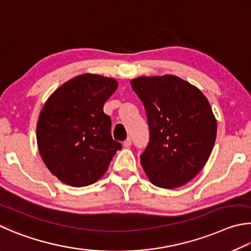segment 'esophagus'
Segmentation results:
<instances>
[{"instance_id": "obj_1", "label": "esophagus", "mask_w": 251, "mask_h": 251, "mask_svg": "<svg viewBox=\"0 0 251 251\" xmlns=\"http://www.w3.org/2000/svg\"><path fill=\"white\" fill-rule=\"evenodd\" d=\"M131 144H132V141H131L130 138H128L125 142H123V147H125V148H130Z\"/></svg>"}]
</instances>
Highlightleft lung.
I'll use <instances>...</instances> for the list:
<instances>
[{
  "instance_id": "left-lung-1",
  "label": "left lung",
  "mask_w": 251,
  "mask_h": 251,
  "mask_svg": "<svg viewBox=\"0 0 251 251\" xmlns=\"http://www.w3.org/2000/svg\"><path fill=\"white\" fill-rule=\"evenodd\" d=\"M130 83L150 126L140 160L148 178L161 188L185 185L204 168L216 140L217 121L207 98L174 75L140 76Z\"/></svg>"
}]
</instances>
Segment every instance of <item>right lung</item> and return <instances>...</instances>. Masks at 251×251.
<instances>
[{"mask_svg": "<svg viewBox=\"0 0 251 251\" xmlns=\"http://www.w3.org/2000/svg\"><path fill=\"white\" fill-rule=\"evenodd\" d=\"M117 87L114 78L82 74L48 97L36 126L37 147L46 168L60 182L74 187L96 183L121 149L103 112Z\"/></svg>", "mask_w": 251, "mask_h": 251, "instance_id": "1", "label": "right lung"}]
</instances>
